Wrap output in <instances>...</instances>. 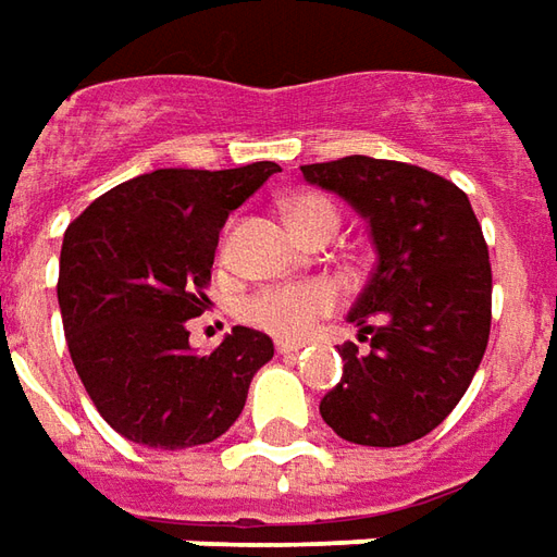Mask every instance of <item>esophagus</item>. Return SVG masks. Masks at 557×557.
<instances>
[{
    "instance_id": "1",
    "label": "esophagus",
    "mask_w": 557,
    "mask_h": 557,
    "mask_svg": "<svg viewBox=\"0 0 557 557\" xmlns=\"http://www.w3.org/2000/svg\"><path fill=\"white\" fill-rule=\"evenodd\" d=\"M274 346H277L280 356H295V352H301V346L305 344H301V341H277Z\"/></svg>"
}]
</instances>
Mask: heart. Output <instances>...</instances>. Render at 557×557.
Returning <instances> with one entry per match:
<instances>
[{"label": "heart", "instance_id": "heart-1", "mask_svg": "<svg viewBox=\"0 0 557 557\" xmlns=\"http://www.w3.org/2000/svg\"><path fill=\"white\" fill-rule=\"evenodd\" d=\"M286 220L295 235H307L319 225L337 228L334 205L329 198L313 196V193L292 198L286 205ZM334 305H337V286L332 280H298V283H280V286L252 292L240 305V317L256 329H265L280 337H301Z\"/></svg>", "mask_w": 557, "mask_h": 557}]
</instances>
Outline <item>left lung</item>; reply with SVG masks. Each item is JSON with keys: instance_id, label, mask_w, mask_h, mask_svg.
I'll list each match as a JSON object with an SVG mask.
<instances>
[{"instance_id": "obj_1", "label": "left lung", "mask_w": 557, "mask_h": 557, "mask_svg": "<svg viewBox=\"0 0 557 557\" xmlns=\"http://www.w3.org/2000/svg\"><path fill=\"white\" fill-rule=\"evenodd\" d=\"M301 174L364 216L376 250L346 317L371 349L337 346L344 376L319 413L361 446L419 441L453 413L488 346L492 265L476 213L458 186L407 162L344 157Z\"/></svg>"}]
</instances>
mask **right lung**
Here are the masks:
<instances>
[{
  "instance_id": "add662e5",
  "label": "right lung",
  "mask_w": 557,
  "mask_h": 557,
  "mask_svg": "<svg viewBox=\"0 0 557 557\" xmlns=\"http://www.w3.org/2000/svg\"><path fill=\"white\" fill-rule=\"evenodd\" d=\"M159 169L99 196L65 228L60 252L62 329L87 395L108 425L150 449L216 441L247 404L274 344L235 325L208 356L189 346L213 252L228 213L277 174Z\"/></svg>"
}]
</instances>
